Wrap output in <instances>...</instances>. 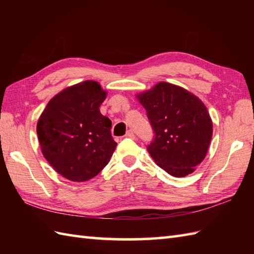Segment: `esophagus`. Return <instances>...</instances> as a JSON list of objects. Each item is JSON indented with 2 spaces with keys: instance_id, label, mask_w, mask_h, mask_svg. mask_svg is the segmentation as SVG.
<instances>
[{
  "instance_id": "obj_1",
  "label": "esophagus",
  "mask_w": 254,
  "mask_h": 254,
  "mask_svg": "<svg viewBox=\"0 0 254 254\" xmlns=\"http://www.w3.org/2000/svg\"><path fill=\"white\" fill-rule=\"evenodd\" d=\"M126 136L128 137V138H134V137H135V134H134V132L132 130H128L126 134Z\"/></svg>"
}]
</instances>
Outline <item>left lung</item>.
Here are the masks:
<instances>
[{
	"instance_id": "1",
	"label": "left lung",
	"mask_w": 254,
	"mask_h": 254,
	"mask_svg": "<svg viewBox=\"0 0 254 254\" xmlns=\"http://www.w3.org/2000/svg\"><path fill=\"white\" fill-rule=\"evenodd\" d=\"M137 97L155 134L147 146L155 163L177 178L192 174L213 135L206 107L185 88L165 82Z\"/></svg>"
}]
</instances>
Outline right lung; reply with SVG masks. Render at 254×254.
I'll return each mask as SVG.
<instances>
[{"label":"right lung","instance_id":"add662e5","mask_svg":"<svg viewBox=\"0 0 254 254\" xmlns=\"http://www.w3.org/2000/svg\"><path fill=\"white\" fill-rule=\"evenodd\" d=\"M106 95L98 83L85 80L53 97L39 118L37 134L42 154L68 180L94 178L115 152L112 122L99 110Z\"/></svg>","mask_w":254,"mask_h":254}]
</instances>
